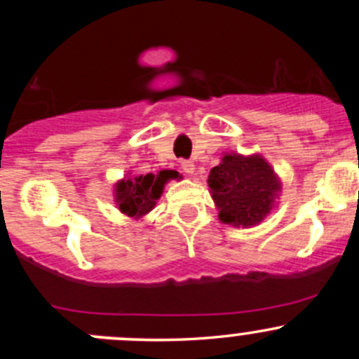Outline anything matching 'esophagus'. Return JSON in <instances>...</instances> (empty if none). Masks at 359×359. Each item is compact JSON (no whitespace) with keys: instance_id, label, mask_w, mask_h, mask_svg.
<instances>
[{"instance_id":"1","label":"esophagus","mask_w":359,"mask_h":359,"mask_svg":"<svg viewBox=\"0 0 359 359\" xmlns=\"http://www.w3.org/2000/svg\"><path fill=\"white\" fill-rule=\"evenodd\" d=\"M180 166H182L184 173H187V175H193L194 173V163L193 161H182L180 163Z\"/></svg>"}]
</instances>
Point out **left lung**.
I'll return each instance as SVG.
<instances>
[{
    "label": "left lung",
    "mask_w": 359,
    "mask_h": 359,
    "mask_svg": "<svg viewBox=\"0 0 359 359\" xmlns=\"http://www.w3.org/2000/svg\"><path fill=\"white\" fill-rule=\"evenodd\" d=\"M208 187L219 220L234 227H253L278 206L281 179L259 153H224L210 170Z\"/></svg>",
    "instance_id": "8db88e82"
}]
</instances>
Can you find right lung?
I'll return each mask as SVG.
<instances>
[{"instance_id": "obj_1", "label": "right lung", "mask_w": 359, "mask_h": 359, "mask_svg": "<svg viewBox=\"0 0 359 359\" xmlns=\"http://www.w3.org/2000/svg\"><path fill=\"white\" fill-rule=\"evenodd\" d=\"M172 179H182V175L175 170H161L158 175H132V172H128L114 184L112 194L116 208L130 219H142L156 206L166 182Z\"/></svg>"}]
</instances>
